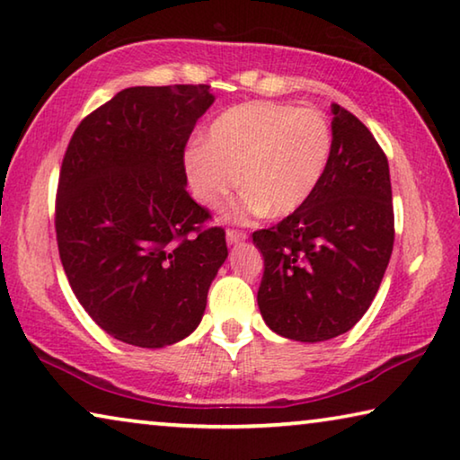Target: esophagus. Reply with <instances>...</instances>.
Returning <instances> with one entry per match:
<instances>
[{
    "label": "esophagus",
    "instance_id": "obj_1",
    "mask_svg": "<svg viewBox=\"0 0 460 460\" xmlns=\"http://www.w3.org/2000/svg\"><path fill=\"white\" fill-rule=\"evenodd\" d=\"M247 237L245 231H239V229H227V242L233 245V243H239L243 242V239Z\"/></svg>",
    "mask_w": 460,
    "mask_h": 460
}]
</instances>
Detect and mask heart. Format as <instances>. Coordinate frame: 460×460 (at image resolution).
Masks as SVG:
<instances>
[{
    "label": "heart",
    "instance_id": "heart-1",
    "mask_svg": "<svg viewBox=\"0 0 460 460\" xmlns=\"http://www.w3.org/2000/svg\"><path fill=\"white\" fill-rule=\"evenodd\" d=\"M333 151V130L317 108L279 102H245L218 114L207 130V145L184 155L196 200L218 208L245 186L231 204V221L295 213L323 180Z\"/></svg>",
    "mask_w": 460,
    "mask_h": 460
}]
</instances>
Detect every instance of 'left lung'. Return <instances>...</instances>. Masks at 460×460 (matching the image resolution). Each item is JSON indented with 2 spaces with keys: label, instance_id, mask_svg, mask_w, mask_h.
Segmentation results:
<instances>
[{
  "label": "left lung",
  "instance_id": "8db88e82",
  "mask_svg": "<svg viewBox=\"0 0 460 460\" xmlns=\"http://www.w3.org/2000/svg\"><path fill=\"white\" fill-rule=\"evenodd\" d=\"M333 151L311 199L253 233L264 256L258 307L270 330L323 341L360 322L381 287L395 242L387 155L373 133L332 104Z\"/></svg>",
  "mask_w": 460,
  "mask_h": 460
}]
</instances>
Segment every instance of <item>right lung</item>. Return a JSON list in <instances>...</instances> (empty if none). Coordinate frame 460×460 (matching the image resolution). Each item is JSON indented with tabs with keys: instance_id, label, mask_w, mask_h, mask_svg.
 Instances as JSON below:
<instances>
[{
	"instance_id": "obj_1",
	"label": "right lung",
	"mask_w": 460,
	"mask_h": 460,
	"mask_svg": "<svg viewBox=\"0 0 460 460\" xmlns=\"http://www.w3.org/2000/svg\"><path fill=\"white\" fill-rule=\"evenodd\" d=\"M210 85L127 87L79 122L55 202L77 301L112 338L164 348L199 327L227 258L225 229L186 192L184 149Z\"/></svg>"
}]
</instances>
